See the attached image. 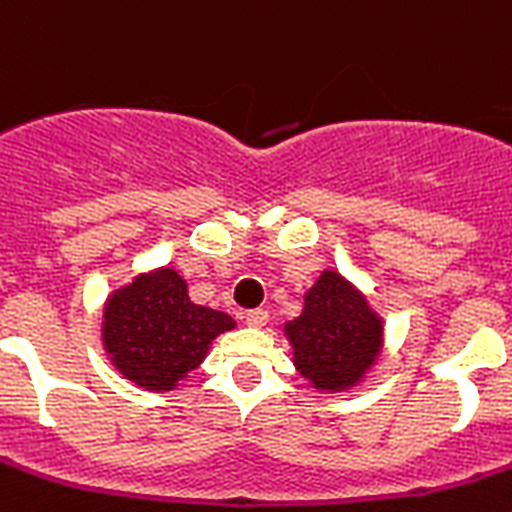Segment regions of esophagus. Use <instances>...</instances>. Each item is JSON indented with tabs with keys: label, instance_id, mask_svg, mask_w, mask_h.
<instances>
[{
	"label": "esophagus",
	"instance_id": "34e87169",
	"mask_svg": "<svg viewBox=\"0 0 512 512\" xmlns=\"http://www.w3.org/2000/svg\"><path fill=\"white\" fill-rule=\"evenodd\" d=\"M246 323L251 325V328H264V325L269 323V312H266V310H248L246 312Z\"/></svg>",
	"mask_w": 512,
	"mask_h": 512
}]
</instances>
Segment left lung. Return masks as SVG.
<instances>
[{"mask_svg":"<svg viewBox=\"0 0 512 512\" xmlns=\"http://www.w3.org/2000/svg\"><path fill=\"white\" fill-rule=\"evenodd\" d=\"M292 364L328 395L359 387L384 348V320L341 271L323 269L305 292L302 312L284 323Z\"/></svg>","mask_w":512,"mask_h":512,"instance_id":"8db88e82","label":"left lung"}]
</instances>
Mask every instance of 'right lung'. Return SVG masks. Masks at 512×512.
Listing matches in <instances>:
<instances>
[{
	"instance_id": "add662e5",
	"label": "right lung",
	"mask_w": 512,
	"mask_h": 512,
	"mask_svg": "<svg viewBox=\"0 0 512 512\" xmlns=\"http://www.w3.org/2000/svg\"><path fill=\"white\" fill-rule=\"evenodd\" d=\"M235 328L230 315L197 305L171 266L140 271L102 307V346L122 377L148 392H171Z\"/></svg>"
}]
</instances>
